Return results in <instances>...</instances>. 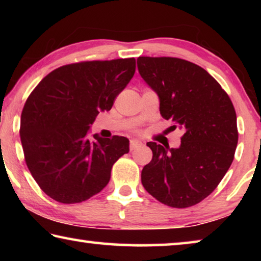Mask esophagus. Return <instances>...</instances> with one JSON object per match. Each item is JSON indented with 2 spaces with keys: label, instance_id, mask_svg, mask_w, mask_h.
Here are the masks:
<instances>
[{
  "label": "esophagus",
  "instance_id": "esophagus-1",
  "mask_svg": "<svg viewBox=\"0 0 261 261\" xmlns=\"http://www.w3.org/2000/svg\"><path fill=\"white\" fill-rule=\"evenodd\" d=\"M141 145H143V143H141V141L138 139L130 140V151H134V149L138 148L139 146H141Z\"/></svg>",
  "mask_w": 261,
  "mask_h": 261
}]
</instances>
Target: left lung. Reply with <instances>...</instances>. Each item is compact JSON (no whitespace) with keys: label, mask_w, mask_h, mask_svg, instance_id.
Segmentation results:
<instances>
[{"label":"left lung","mask_w":261,"mask_h":261,"mask_svg":"<svg viewBox=\"0 0 261 261\" xmlns=\"http://www.w3.org/2000/svg\"><path fill=\"white\" fill-rule=\"evenodd\" d=\"M140 76L160 99V114L179 127L178 148L149 141L153 158L141 183L162 204L187 208L214 191L230 167L238 141L229 95L199 65L177 57L137 59Z\"/></svg>","instance_id":"1"}]
</instances>
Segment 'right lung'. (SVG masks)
Returning <instances> with one entry per match:
<instances>
[{
    "instance_id": "obj_1",
    "label": "right lung",
    "mask_w": 261,
    "mask_h": 261,
    "mask_svg": "<svg viewBox=\"0 0 261 261\" xmlns=\"http://www.w3.org/2000/svg\"><path fill=\"white\" fill-rule=\"evenodd\" d=\"M135 71L134 57L78 62L48 73L30 94L20 117L21 146L30 173L51 199H90L129 152L125 137L91 140L87 131L100 112L112 109Z\"/></svg>"
}]
</instances>
